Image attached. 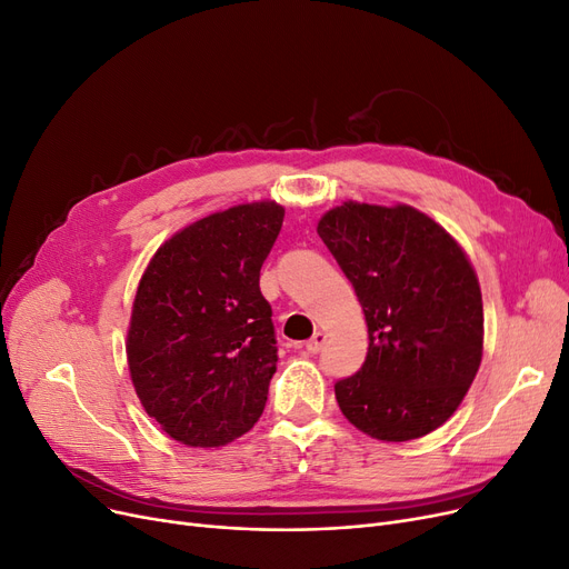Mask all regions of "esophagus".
Listing matches in <instances>:
<instances>
[{
  "instance_id": "esophagus-1",
  "label": "esophagus",
  "mask_w": 569,
  "mask_h": 569,
  "mask_svg": "<svg viewBox=\"0 0 569 569\" xmlns=\"http://www.w3.org/2000/svg\"><path fill=\"white\" fill-rule=\"evenodd\" d=\"M326 339H328V335L323 332V330H318V332H313V337L307 341V351L309 353H318L320 349H323V343H326Z\"/></svg>"
}]
</instances>
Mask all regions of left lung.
Masks as SVG:
<instances>
[{
	"instance_id": "left-lung-1",
	"label": "left lung",
	"mask_w": 569,
	"mask_h": 569,
	"mask_svg": "<svg viewBox=\"0 0 569 569\" xmlns=\"http://www.w3.org/2000/svg\"><path fill=\"white\" fill-rule=\"evenodd\" d=\"M318 234L356 288L369 349L360 372L335 383L341 413L381 441L443 426L483 356V302L462 246L409 204L343 202Z\"/></svg>"
}]
</instances>
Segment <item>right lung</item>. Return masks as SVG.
<instances>
[{"label":"right lung","mask_w":569,"mask_h":569,"mask_svg":"<svg viewBox=\"0 0 569 569\" xmlns=\"http://www.w3.org/2000/svg\"><path fill=\"white\" fill-rule=\"evenodd\" d=\"M283 207L209 213L171 234L143 269L128 326V367L146 413L186 447H226L262 416L277 372L260 267Z\"/></svg>","instance_id":"obj_1"}]
</instances>
